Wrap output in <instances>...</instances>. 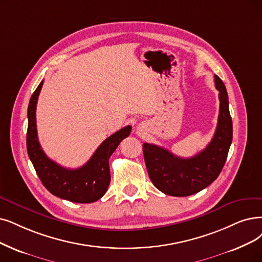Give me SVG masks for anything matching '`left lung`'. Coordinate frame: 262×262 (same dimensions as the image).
I'll use <instances>...</instances> for the list:
<instances>
[{
    "instance_id": "1",
    "label": "left lung",
    "mask_w": 262,
    "mask_h": 262,
    "mask_svg": "<svg viewBox=\"0 0 262 262\" xmlns=\"http://www.w3.org/2000/svg\"><path fill=\"white\" fill-rule=\"evenodd\" d=\"M219 91V116L214 137L206 147L191 158H181L159 146L144 143L143 152L149 179L157 189L173 196L201 191L221 174L232 143V119L228 93L223 80L215 75Z\"/></svg>"
}]
</instances>
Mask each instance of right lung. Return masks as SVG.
<instances>
[{"mask_svg": "<svg viewBox=\"0 0 262 262\" xmlns=\"http://www.w3.org/2000/svg\"><path fill=\"white\" fill-rule=\"evenodd\" d=\"M40 81L30 99L28 106L27 150L36 174L46 189L56 196L75 203H92L105 194L111 183L108 159L120 142L129 137L127 125L112 134L92 155L89 161L78 169H66L49 159L41 149L36 130V104L43 86Z\"/></svg>", "mask_w": 262, "mask_h": 262, "instance_id": "right-lung-1", "label": "right lung"}]
</instances>
